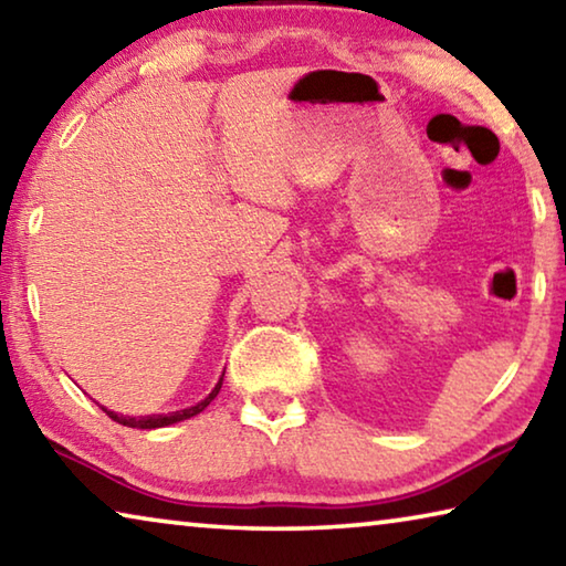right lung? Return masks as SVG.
<instances>
[{"label":"right lung","mask_w":566,"mask_h":566,"mask_svg":"<svg viewBox=\"0 0 566 566\" xmlns=\"http://www.w3.org/2000/svg\"><path fill=\"white\" fill-rule=\"evenodd\" d=\"M222 376H226V370H222ZM222 376H220V381L216 384V388H212V391H210L206 398H202L200 403H196V406H188V409H182V411L140 416V419H135V416H119V413H115V411L105 409V406H102V411H105L113 421L123 423V426H129V429H163V426H170V423H178V421H185V419H192V416H198L200 411H206V406H208V403L212 401V398L218 396V391H220V386H222Z\"/></svg>","instance_id":"right-lung-1"}]
</instances>
